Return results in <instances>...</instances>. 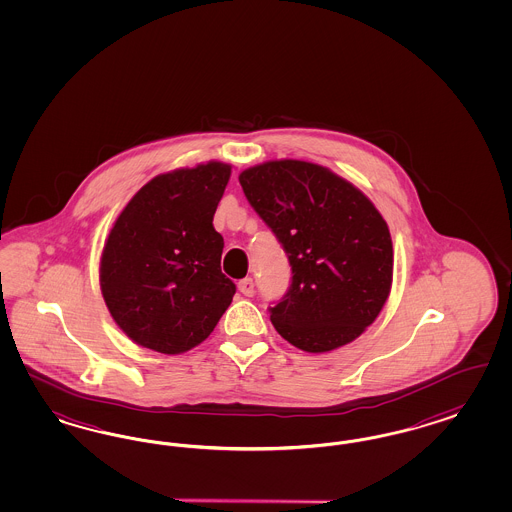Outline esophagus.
I'll list each match as a JSON object with an SVG mask.
<instances>
[{
  "mask_svg": "<svg viewBox=\"0 0 512 512\" xmlns=\"http://www.w3.org/2000/svg\"><path fill=\"white\" fill-rule=\"evenodd\" d=\"M239 292L243 294V296H254V283H252V279H243L241 283H239Z\"/></svg>",
  "mask_w": 512,
  "mask_h": 512,
  "instance_id": "1",
  "label": "esophagus"
}]
</instances>
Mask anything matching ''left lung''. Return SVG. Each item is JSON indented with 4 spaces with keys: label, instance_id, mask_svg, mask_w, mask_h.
I'll return each mask as SVG.
<instances>
[{
    "label": "left lung",
    "instance_id": "1",
    "mask_svg": "<svg viewBox=\"0 0 512 512\" xmlns=\"http://www.w3.org/2000/svg\"><path fill=\"white\" fill-rule=\"evenodd\" d=\"M239 182L292 265L288 292L269 307L275 330L307 353L357 340L393 284V241L374 203L336 172L298 159L254 165Z\"/></svg>",
    "mask_w": 512,
    "mask_h": 512
}]
</instances>
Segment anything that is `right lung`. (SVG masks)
Here are the masks:
<instances>
[{
	"mask_svg": "<svg viewBox=\"0 0 512 512\" xmlns=\"http://www.w3.org/2000/svg\"><path fill=\"white\" fill-rule=\"evenodd\" d=\"M229 176L222 161L157 174L117 216L100 256V290L134 343L186 353L228 309L235 284L222 273L224 237L212 218Z\"/></svg>",
	"mask_w": 512,
	"mask_h": 512,
	"instance_id": "1",
	"label": "right lung"
}]
</instances>
